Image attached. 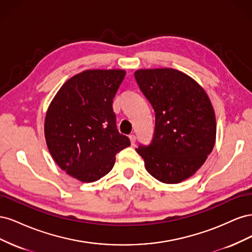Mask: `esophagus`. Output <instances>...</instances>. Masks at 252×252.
<instances>
[{
  "mask_svg": "<svg viewBox=\"0 0 252 252\" xmlns=\"http://www.w3.org/2000/svg\"><path fill=\"white\" fill-rule=\"evenodd\" d=\"M129 138H130L131 145H134L135 144V135L134 134H130V135H129Z\"/></svg>",
  "mask_w": 252,
  "mask_h": 252,
  "instance_id": "1",
  "label": "esophagus"
}]
</instances>
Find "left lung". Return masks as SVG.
Here are the masks:
<instances>
[{
	"label": "left lung",
	"mask_w": 252,
	"mask_h": 252,
	"mask_svg": "<svg viewBox=\"0 0 252 252\" xmlns=\"http://www.w3.org/2000/svg\"><path fill=\"white\" fill-rule=\"evenodd\" d=\"M156 111L154 138L136 152L158 181L175 184L200 168L216 142V116L208 95L187 74L172 68L134 72Z\"/></svg>",
	"instance_id": "left-lung-1"
}]
</instances>
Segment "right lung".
<instances>
[{"label": "right lung", "mask_w": 252, "mask_h": 252, "mask_svg": "<svg viewBox=\"0 0 252 252\" xmlns=\"http://www.w3.org/2000/svg\"><path fill=\"white\" fill-rule=\"evenodd\" d=\"M124 70H86L58 91L45 118V138L56 163L71 177L94 182L107 174L116 155L130 146L119 132L113 97Z\"/></svg>", "instance_id": "add662e5"}]
</instances>
